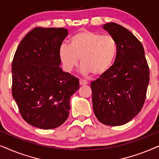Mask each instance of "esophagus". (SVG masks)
<instances>
[{
  "label": "esophagus",
  "instance_id": "esophagus-1",
  "mask_svg": "<svg viewBox=\"0 0 159 159\" xmlns=\"http://www.w3.org/2000/svg\"><path fill=\"white\" fill-rule=\"evenodd\" d=\"M80 85H85V84H88V82L85 80L80 79Z\"/></svg>",
  "mask_w": 159,
  "mask_h": 159
}]
</instances>
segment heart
<instances>
[{
	"mask_svg": "<svg viewBox=\"0 0 159 159\" xmlns=\"http://www.w3.org/2000/svg\"><path fill=\"white\" fill-rule=\"evenodd\" d=\"M118 53L116 39L110 35L83 30L70 38L69 46L60 47L59 57L67 71H71L78 64L80 58L84 73L101 76L112 66Z\"/></svg>",
	"mask_w": 159,
	"mask_h": 159,
	"instance_id": "b5f03b06",
	"label": "heart"
}]
</instances>
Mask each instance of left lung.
I'll use <instances>...</instances> for the list:
<instances>
[{
    "mask_svg": "<svg viewBox=\"0 0 159 159\" xmlns=\"http://www.w3.org/2000/svg\"><path fill=\"white\" fill-rule=\"evenodd\" d=\"M103 28L118 44V53L109 70L91 82L95 116L108 126L131 121L142 109L149 83V67L143 46L122 26L111 22Z\"/></svg>",
    "mask_w": 159,
    "mask_h": 159,
    "instance_id": "1",
    "label": "left lung"
}]
</instances>
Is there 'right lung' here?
<instances>
[{
    "mask_svg": "<svg viewBox=\"0 0 159 159\" xmlns=\"http://www.w3.org/2000/svg\"><path fill=\"white\" fill-rule=\"evenodd\" d=\"M64 28L35 27L26 34L12 61V95L28 124L43 129L68 118L69 100L80 88L78 78L59 66Z\"/></svg>",
    "mask_w": 159,
    "mask_h": 159,
    "instance_id": "1",
    "label": "right lung"
}]
</instances>
